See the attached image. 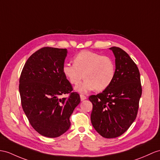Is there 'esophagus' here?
I'll return each mask as SVG.
<instances>
[{
    "label": "esophagus",
    "instance_id": "1",
    "mask_svg": "<svg viewBox=\"0 0 160 160\" xmlns=\"http://www.w3.org/2000/svg\"><path fill=\"white\" fill-rule=\"evenodd\" d=\"M80 98H81V101H83V100L86 99L87 97L85 96H84V95H83V94H81V95H80Z\"/></svg>",
    "mask_w": 160,
    "mask_h": 160
}]
</instances>
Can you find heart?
Segmentation results:
<instances>
[{"label": "heart", "mask_w": 160, "mask_h": 160, "mask_svg": "<svg viewBox=\"0 0 160 160\" xmlns=\"http://www.w3.org/2000/svg\"><path fill=\"white\" fill-rule=\"evenodd\" d=\"M62 72L72 85L83 83L75 90L85 93L96 89L103 91L110 86L115 76V64L112 58L89 51L81 52L74 58V64L66 63Z\"/></svg>", "instance_id": "obj_1"}]
</instances>
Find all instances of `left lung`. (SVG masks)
Segmentation results:
<instances>
[{
	"label": "left lung",
	"mask_w": 160,
	"mask_h": 160,
	"mask_svg": "<svg viewBox=\"0 0 160 160\" xmlns=\"http://www.w3.org/2000/svg\"><path fill=\"white\" fill-rule=\"evenodd\" d=\"M115 58V76L110 86L89 100L92 103L91 122L99 134L106 138L123 134L137 115L142 94L137 66L129 55L117 47L109 48Z\"/></svg>",
	"instance_id": "8db88e82"
}]
</instances>
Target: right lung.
I'll return each mask as SVG.
<instances>
[{"instance_id":"1","label":"right lung","mask_w":160,"mask_h":160,"mask_svg":"<svg viewBox=\"0 0 160 160\" xmlns=\"http://www.w3.org/2000/svg\"><path fill=\"white\" fill-rule=\"evenodd\" d=\"M67 49L41 48L27 60L19 78L22 108L30 125L42 136L56 138L71 126L70 117L80 103L62 72ZM70 93L68 98L60 96Z\"/></svg>"}]
</instances>
